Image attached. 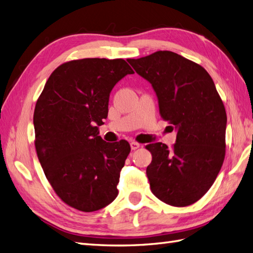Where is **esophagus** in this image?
Segmentation results:
<instances>
[{"instance_id": "obj_1", "label": "esophagus", "mask_w": 253, "mask_h": 253, "mask_svg": "<svg viewBox=\"0 0 253 253\" xmlns=\"http://www.w3.org/2000/svg\"><path fill=\"white\" fill-rule=\"evenodd\" d=\"M130 146H131V150H137L140 148V143H138L137 141H131Z\"/></svg>"}]
</instances>
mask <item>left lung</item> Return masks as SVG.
<instances>
[{
	"mask_svg": "<svg viewBox=\"0 0 253 253\" xmlns=\"http://www.w3.org/2000/svg\"><path fill=\"white\" fill-rule=\"evenodd\" d=\"M128 62L153 86L162 119L178 131L171 149L162 142L145 146L151 191L170 206H189L208 192L224 162V104L206 70L175 52L158 50Z\"/></svg>",
	"mask_w": 253,
	"mask_h": 253,
	"instance_id": "left-lung-1",
	"label": "left lung"
}]
</instances>
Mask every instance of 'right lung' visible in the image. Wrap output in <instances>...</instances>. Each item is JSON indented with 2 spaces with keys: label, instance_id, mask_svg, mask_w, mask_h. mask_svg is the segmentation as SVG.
<instances>
[{
  "label": "right lung",
  "instance_id": "right-lung-1",
  "mask_svg": "<svg viewBox=\"0 0 253 253\" xmlns=\"http://www.w3.org/2000/svg\"><path fill=\"white\" fill-rule=\"evenodd\" d=\"M133 70L124 59L84 58L60 64L35 104V150L47 180L68 206L92 212L112 203L130 153L126 140L98 136L110 92Z\"/></svg>",
  "mask_w": 253,
  "mask_h": 253
}]
</instances>
